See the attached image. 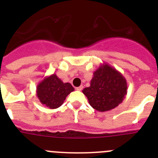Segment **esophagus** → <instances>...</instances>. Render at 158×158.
<instances>
[{
    "label": "esophagus",
    "instance_id": "esophagus-1",
    "mask_svg": "<svg viewBox=\"0 0 158 158\" xmlns=\"http://www.w3.org/2000/svg\"><path fill=\"white\" fill-rule=\"evenodd\" d=\"M76 89H77V91H81L82 89H83V86H82V85L79 86V87L76 88Z\"/></svg>",
    "mask_w": 158,
    "mask_h": 158
}]
</instances>
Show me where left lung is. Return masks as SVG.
Segmentation results:
<instances>
[{
	"mask_svg": "<svg viewBox=\"0 0 158 158\" xmlns=\"http://www.w3.org/2000/svg\"><path fill=\"white\" fill-rule=\"evenodd\" d=\"M96 111H110L121 104L127 93V84L120 72L103 63L93 73L90 86L82 90Z\"/></svg>",
	"mask_w": 158,
	"mask_h": 158,
	"instance_id": "1",
	"label": "left lung"
}]
</instances>
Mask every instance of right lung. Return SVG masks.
<instances>
[{"instance_id": "add662e5", "label": "right lung", "mask_w": 158, "mask_h": 158, "mask_svg": "<svg viewBox=\"0 0 158 158\" xmlns=\"http://www.w3.org/2000/svg\"><path fill=\"white\" fill-rule=\"evenodd\" d=\"M74 91L70 83H64L55 73L44 77L36 87V96L43 105L55 109L62 105L66 96Z\"/></svg>"}]
</instances>
